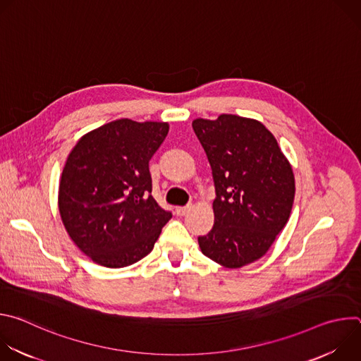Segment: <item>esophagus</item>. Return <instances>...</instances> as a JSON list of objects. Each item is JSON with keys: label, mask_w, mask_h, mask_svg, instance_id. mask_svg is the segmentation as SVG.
<instances>
[{"label": "esophagus", "mask_w": 361, "mask_h": 361, "mask_svg": "<svg viewBox=\"0 0 361 361\" xmlns=\"http://www.w3.org/2000/svg\"><path fill=\"white\" fill-rule=\"evenodd\" d=\"M190 209H191V205H184V207H177V209H176V214L180 216V217H183V216L187 214V212H188Z\"/></svg>", "instance_id": "esophagus-1"}]
</instances>
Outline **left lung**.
<instances>
[{
    "instance_id": "8db88e82",
    "label": "left lung",
    "mask_w": 361,
    "mask_h": 361,
    "mask_svg": "<svg viewBox=\"0 0 361 361\" xmlns=\"http://www.w3.org/2000/svg\"><path fill=\"white\" fill-rule=\"evenodd\" d=\"M192 130L213 170L214 226L200 235L204 255L240 269L269 251L288 221L295 184L274 135L257 120L221 114Z\"/></svg>"
}]
</instances>
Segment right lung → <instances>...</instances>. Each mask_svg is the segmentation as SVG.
Here are the masks:
<instances>
[{
	"label": "right lung",
	"instance_id": "1",
	"mask_svg": "<svg viewBox=\"0 0 361 361\" xmlns=\"http://www.w3.org/2000/svg\"><path fill=\"white\" fill-rule=\"evenodd\" d=\"M167 134V123L121 118L87 133L71 149L59 210L68 235L94 263H137L171 219L151 195L148 169Z\"/></svg>",
	"mask_w": 361,
	"mask_h": 361
}]
</instances>
